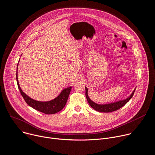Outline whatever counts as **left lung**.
<instances>
[{"label":"left lung","instance_id":"obj_1","mask_svg":"<svg viewBox=\"0 0 155 155\" xmlns=\"http://www.w3.org/2000/svg\"><path fill=\"white\" fill-rule=\"evenodd\" d=\"M85 90H86L85 95H86L87 100L89 104L94 110H96L98 112H110L115 111V110L119 109L131 99L134 94L135 91V90H134V91H133L132 94L128 98H127V99H125L124 100H122L120 101L112 103H110V104H98L94 103L90 99V97L88 96V88L87 87H85Z\"/></svg>","mask_w":155,"mask_h":155}]
</instances>
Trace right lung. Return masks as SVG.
I'll return each instance as SVG.
<instances>
[{
    "instance_id": "add662e5",
    "label": "right lung",
    "mask_w": 155,
    "mask_h": 155,
    "mask_svg": "<svg viewBox=\"0 0 155 155\" xmlns=\"http://www.w3.org/2000/svg\"><path fill=\"white\" fill-rule=\"evenodd\" d=\"M18 65H17V68H18ZM16 76H17V82L18 85V88L20 90V92L21 96H23L25 102L28 104V105H29L31 107L34 108L35 109L39 112H43V113H45L46 114H53L57 113V112L61 110L65 106L70 91H71L72 87H68V88H65L61 92V93L53 100H51L50 101H47V102L38 101L31 99V97L28 96L25 93H24L22 91L18 83L17 72Z\"/></svg>"
}]
</instances>
